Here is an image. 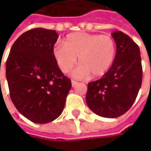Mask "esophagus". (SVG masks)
I'll list each match as a JSON object with an SVG mask.
<instances>
[{
    "mask_svg": "<svg viewBox=\"0 0 151 151\" xmlns=\"http://www.w3.org/2000/svg\"><path fill=\"white\" fill-rule=\"evenodd\" d=\"M77 84H78L77 81H75V80H72V86H75Z\"/></svg>",
    "mask_w": 151,
    "mask_h": 151,
    "instance_id": "34e87169",
    "label": "esophagus"
}]
</instances>
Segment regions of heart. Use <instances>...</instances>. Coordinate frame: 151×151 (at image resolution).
Returning <instances> with one entry per match:
<instances>
[{
  "instance_id": "obj_1",
  "label": "heart",
  "mask_w": 151,
  "mask_h": 151,
  "mask_svg": "<svg viewBox=\"0 0 151 151\" xmlns=\"http://www.w3.org/2000/svg\"><path fill=\"white\" fill-rule=\"evenodd\" d=\"M52 55L64 73L71 71L78 58L80 66L73 75L86 77L90 74L92 78H98L104 75L114 64L116 45L108 35L76 32L65 38L64 45L55 46Z\"/></svg>"
}]
</instances>
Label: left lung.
Instances as JSON below:
<instances>
[{"label":"left lung","instance_id":"left-lung-1","mask_svg":"<svg viewBox=\"0 0 151 151\" xmlns=\"http://www.w3.org/2000/svg\"><path fill=\"white\" fill-rule=\"evenodd\" d=\"M112 37L116 44L114 64L101 78L88 83L86 104L96 114L116 118L133 105L142 86V68L140 49L122 31Z\"/></svg>","mask_w":151,"mask_h":151}]
</instances>
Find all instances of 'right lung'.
Wrapping results in <instances>:
<instances>
[{
    "instance_id": "1",
    "label": "right lung",
    "mask_w": 151,
    "mask_h": 151,
    "mask_svg": "<svg viewBox=\"0 0 151 151\" xmlns=\"http://www.w3.org/2000/svg\"><path fill=\"white\" fill-rule=\"evenodd\" d=\"M58 37L56 30H28L13 44L7 59L11 101L20 114L35 123L57 119L72 87L71 80L62 73L52 55Z\"/></svg>"
}]
</instances>
